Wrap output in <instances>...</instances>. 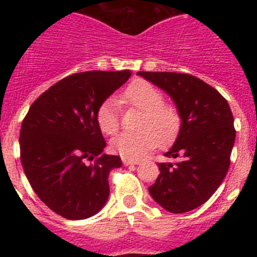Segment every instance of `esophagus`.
Here are the masks:
<instances>
[{
    "mask_svg": "<svg viewBox=\"0 0 257 257\" xmlns=\"http://www.w3.org/2000/svg\"><path fill=\"white\" fill-rule=\"evenodd\" d=\"M122 163H123L124 166H130V165H138L139 163V161H134V160H127V158H122Z\"/></svg>",
    "mask_w": 257,
    "mask_h": 257,
    "instance_id": "obj_1",
    "label": "esophagus"
}]
</instances>
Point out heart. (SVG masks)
<instances>
[{
	"label": "heart",
	"instance_id": "obj_1",
	"mask_svg": "<svg viewBox=\"0 0 257 257\" xmlns=\"http://www.w3.org/2000/svg\"><path fill=\"white\" fill-rule=\"evenodd\" d=\"M119 103L142 110L138 133H122L110 142V148L127 160H138L157 145L167 147L176 140L183 118L174 106L165 104V95L145 79H135L119 96ZM96 123L104 135L112 136L119 128L117 101L109 97L96 110Z\"/></svg>",
	"mask_w": 257,
	"mask_h": 257
}]
</instances>
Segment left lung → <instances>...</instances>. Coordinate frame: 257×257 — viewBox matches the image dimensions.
<instances>
[{"label":"left lung","mask_w":257,"mask_h":257,"mask_svg":"<svg viewBox=\"0 0 257 257\" xmlns=\"http://www.w3.org/2000/svg\"><path fill=\"white\" fill-rule=\"evenodd\" d=\"M165 90L183 118L178 139L158 163L160 175L149 187L158 205L172 213L203 205L225 178L235 140L234 118L225 97L202 79L175 72H138Z\"/></svg>","instance_id":"left-lung-1"}]
</instances>
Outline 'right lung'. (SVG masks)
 Returning <instances> with one entry per match:
<instances>
[{
    "label": "right lung",
    "mask_w": 257,
    "mask_h": 257,
    "mask_svg": "<svg viewBox=\"0 0 257 257\" xmlns=\"http://www.w3.org/2000/svg\"><path fill=\"white\" fill-rule=\"evenodd\" d=\"M130 76V70H92L65 77L40 95L23 119L20 161L27 179L65 219H87L108 199L109 172L122 162L103 154L96 110Z\"/></svg>",
    "instance_id": "1"
}]
</instances>
